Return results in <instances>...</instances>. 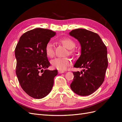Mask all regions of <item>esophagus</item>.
I'll return each mask as SVG.
<instances>
[{
	"label": "esophagus",
	"instance_id": "obj_1",
	"mask_svg": "<svg viewBox=\"0 0 122 122\" xmlns=\"http://www.w3.org/2000/svg\"><path fill=\"white\" fill-rule=\"evenodd\" d=\"M65 72L64 71H58V73L59 74H61V73H63Z\"/></svg>",
	"mask_w": 122,
	"mask_h": 122
}]
</instances>
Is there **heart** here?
Masks as SVG:
<instances>
[{
	"label": "heart",
	"mask_w": 122,
	"mask_h": 122,
	"mask_svg": "<svg viewBox=\"0 0 122 122\" xmlns=\"http://www.w3.org/2000/svg\"><path fill=\"white\" fill-rule=\"evenodd\" d=\"M60 41L69 49H72L75 47V43L74 41L69 38H62L60 39ZM45 53L48 56L53 57L54 55V48L53 44L51 42H48L45 46ZM71 53H73L72 51H70ZM72 61L68 58L58 57L55 58L51 61L53 67L60 71H63L67 69L68 66L71 64Z\"/></svg>",
	"instance_id": "heart-1"
}]
</instances>
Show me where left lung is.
Segmentation results:
<instances>
[{
    "instance_id": "1",
    "label": "left lung",
    "mask_w": 122,
    "mask_h": 122,
    "mask_svg": "<svg viewBox=\"0 0 122 122\" xmlns=\"http://www.w3.org/2000/svg\"><path fill=\"white\" fill-rule=\"evenodd\" d=\"M70 35L78 40L81 54L74 67L84 69L73 72L72 90L78 95L88 96L96 91L104 80L108 66L107 48L100 36L86 29L72 30Z\"/></svg>"
}]
</instances>
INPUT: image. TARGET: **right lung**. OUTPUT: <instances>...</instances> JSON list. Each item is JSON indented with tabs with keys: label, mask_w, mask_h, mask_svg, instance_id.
I'll return each mask as SVG.
<instances>
[{
	"label": "right lung",
	"mask_w": 122,
	"mask_h": 122,
	"mask_svg": "<svg viewBox=\"0 0 122 122\" xmlns=\"http://www.w3.org/2000/svg\"><path fill=\"white\" fill-rule=\"evenodd\" d=\"M56 32L38 28L25 32L17 43L15 53L16 73L23 90L36 99H41L52 90L57 70L47 69L50 65L45 53L46 44Z\"/></svg>",
	"instance_id": "1"
}]
</instances>
